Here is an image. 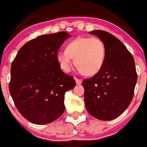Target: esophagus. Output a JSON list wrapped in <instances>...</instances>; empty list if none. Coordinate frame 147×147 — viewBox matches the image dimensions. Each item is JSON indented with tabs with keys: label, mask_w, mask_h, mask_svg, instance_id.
<instances>
[{
	"label": "esophagus",
	"mask_w": 147,
	"mask_h": 147,
	"mask_svg": "<svg viewBox=\"0 0 147 147\" xmlns=\"http://www.w3.org/2000/svg\"><path fill=\"white\" fill-rule=\"evenodd\" d=\"M76 84H78V85H80V84L82 83V80H80V79H77V78H76Z\"/></svg>",
	"instance_id": "obj_1"
}]
</instances>
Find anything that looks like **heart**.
<instances>
[{
	"instance_id": "b5f03b06",
	"label": "heart",
	"mask_w": 147,
	"mask_h": 147,
	"mask_svg": "<svg viewBox=\"0 0 147 147\" xmlns=\"http://www.w3.org/2000/svg\"><path fill=\"white\" fill-rule=\"evenodd\" d=\"M105 56L106 47L102 39L81 37L69 42L65 51L58 52L57 61L61 70L69 72L73 58L79 71L86 76H91L101 71Z\"/></svg>"
}]
</instances>
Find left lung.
<instances>
[{"label": "left lung", "mask_w": 147, "mask_h": 147, "mask_svg": "<svg viewBox=\"0 0 147 147\" xmlns=\"http://www.w3.org/2000/svg\"><path fill=\"white\" fill-rule=\"evenodd\" d=\"M90 34L104 42L106 56L98 73L83 81L86 109L101 120L118 117L129 106L137 82L136 64L132 55L116 37L104 30Z\"/></svg>", "instance_id": "1"}]
</instances>
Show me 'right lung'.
I'll return each mask as SVG.
<instances>
[{
	"instance_id": "right-lung-1",
	"label": "right lung",
	"mask_w": 147,
	"mask_h": 147,
	"mask_svg": "<svg viewBox=\"0 0 147 147\" xmlns=\"http://www.w3.org/2000/svg\"><path fill=\"white\" fill-rule=\"evenodd\" d=\"M69 37L64 31L37 37L21 47L11 63L10 94L31 123H51L65 110L64 94L76 86V81L61 70L57 54Z\"/></svg>"
}]
</instances>
